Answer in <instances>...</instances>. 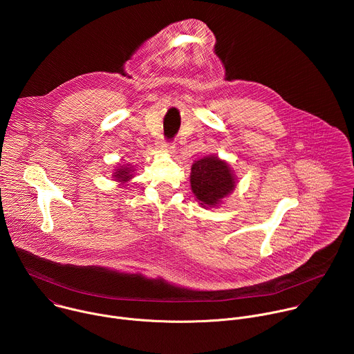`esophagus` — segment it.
I'll return each mask as SVG.
<instances>
[{
  "label": "esophagus",
  "instance_id": "1",
  "mask_svg": "<svg viewBox=\"0 0 354 354\" xmlns=\"http://www.w3.org/2000/svg\"><path fill=\"white\" fill-rule=\"evenodd\" d=\"M158 148L162 149V151H167V153H171V151H174L175 145H174V142L167 141L165 138H161V140L158 141Z\"/></svg>",
  "mask_w": 354,
  "mask_h": 354
}]
</instances>
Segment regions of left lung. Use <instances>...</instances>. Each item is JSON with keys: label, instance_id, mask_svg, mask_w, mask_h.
Listing matches in <instances>:
<instances>
[{"label": "left lung", "instance_id": "1", "mask_svg": "<svg viewBox=\"0 0 354 354\" xmlns=\"http://www.w3.org/2000/svg\"><path fill=\"white\" fill-rule=\"evenodd\" d=\"M236 179L230 165L218 157L209 156L194 161L190 186L203 207H216L235 189Z\"/></svg>", "mask_w": 354, "mask_h": 354}]
</instances>
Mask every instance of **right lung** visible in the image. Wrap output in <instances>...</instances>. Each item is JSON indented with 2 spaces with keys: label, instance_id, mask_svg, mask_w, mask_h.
<instances>
[{
  "label": "right lung",
  "instance_id": "right-lung-1",
  "mask_svg": "<svg viewBox=\"0 0 354 354\" xmlns=\"http://www.w3.org/2000/svg\"><path fill=\"white\" fill-rule=\"evenodd\" d=\"M133 167H130V165H123V167H119L118 169H115V172H113V175H112V178H115V180H118V182H122V183H126V182H129L130 179H131V176H133Z\"/></svg>",
  "mask_w": 354,
  "mask_h": 354
}]
</instances>
